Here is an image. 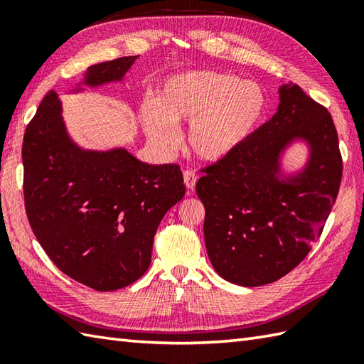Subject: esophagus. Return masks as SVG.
Masks as SVG:
<instances>
[{"mask_svg": "<svg viewBox=\"0 0 364 364\" xmlns=\"http://www.w3.org/2000/svg\"><path fill=\"white\" fill-rule=\"evenodd\" d=\"M183 176H184V184H186V188H188V194H192L196 189L197 180H198L197 173L194 172V170H184Z\"/></svg>", "mask_w": 364, "mask_h": 364, "instance_id": "obj_1", "label": "esophagus"}]
</instances>
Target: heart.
Wrapping results in <instances>:
<instances>
[{"label": "heart", "mask_w": 364, "mask_h": 364, "mask_svg": "<svg viewBox=\"0 0 364 364\" xmlns=\"http://www.w3.org/2000/svg\"><path fill=\"white\" fill-rule=\"evenodd\" d=\"M266 92L258 82L220 72H189L168 78L141 117L162 151L178 144V125L191 123L188 146L203 161H220L249 139L264 119Z\"/></svg>", "instance_id": "1"}]
</instances>
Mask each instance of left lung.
<instances>
[{"label": "left lung", "instance_id": "left-lung-1", "mask_svg": "<svg viewBox=\"0 0 364 364\" xmlns=\"http://www.w3.org/2000/svg\"><path fill=\"white\" fill-rule=\"evenodd\" d=\"M297 136L311 144V161L283 183L277 156ZM202 172L196 191L215 272L247 288L274 283L304 261L335 205L343 158L333 119L297 84H284L274 117Z\"/></svg>", "mask_w": 364, "mask_h": 364}]
</instances>
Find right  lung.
Returning <instances> with one entry per match:
<instances>
[{
  "label": "right lung",
  "mask_w": 364,
  "mask_h": 364,
  "mask_svg": "<svg viewBox=\"0 0 364 364\" xmlns=\"http://www.w3.org/2000/svg\"><path fill=\"white\" fill-rule=\"evenodd\" d=\"M136 58L92 65L84 82L122 80ZM21 156L29 225L59 270L95 291L139 280L151 262L159 222L186 192L180 166L145 164L123 149H78L54 90L28 123Z\"/></svg>",
  "instance_id": "1"
}]
</instances>
